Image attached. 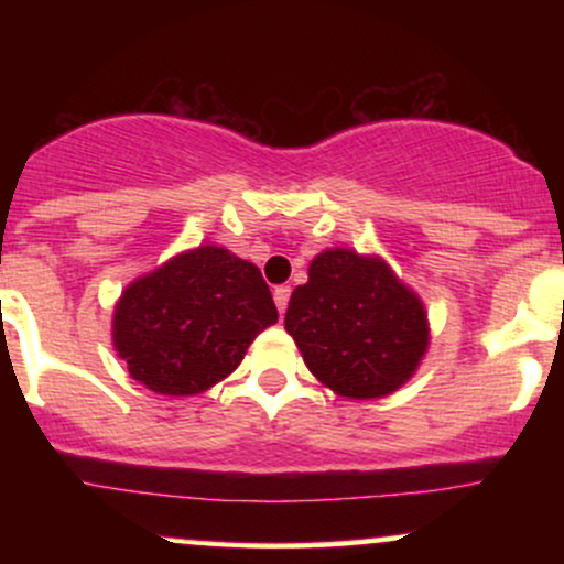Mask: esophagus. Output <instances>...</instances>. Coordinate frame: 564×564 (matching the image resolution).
<instances>
[{
	"instance_id": "34e87169",
	"label": "esophagus",
	"mask_w": 564,
	"mask_h": 564,
	"mask_svg": "<svg viewBox=\"0 0 564 564\" xmlns=\"http://www.w3.org/2000/svg\"><path fill=\"white\" fill-rule=\"evenodd\" d=\"M289 296H291V289L289 286H275V291H273V300H275V307H278V313H286V307H289Z\"/></svg>"
}]
</instances>
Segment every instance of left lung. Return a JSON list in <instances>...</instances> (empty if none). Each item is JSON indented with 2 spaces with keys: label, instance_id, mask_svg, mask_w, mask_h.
Returning a JSON list of instances; mask_svg holds the SVG:
<instances>
[{
  "label": "left lung",
  "instance_id": "left-lung-1",
  "mask_svg": "<svg viewBox=\"0 0 564 564\" xmlns=\"http://www.w3.org/2000/svg\"><path fill=\"white\" fill-rule=\"evenodd\" d=\"M286 310V332L304 364L345 398H384L416 371L430 345L426 313L413 291L373 257L323 251Z\"/></svg>",
  "mask_w": 564,
  "mask_h": 564
}]
</instances>
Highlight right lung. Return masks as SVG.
Instances as JSON below:
<instances>
[{"label": "right lung", "mask_w": 564, "mask_h": 564, "mask_svg": "<svg viewBox=\"0 0 564 564\" xmlns=\"http://www.w3.org/2000/svg\"><path fill=\"white\" fill-rule=\"evenodd\" d=\"M278 310L251 262L198 246L121 294L113 345L129 373L159 394H196L243 360Z\"/></svg>", "instance_id": "obj_1"}]
</instances>
